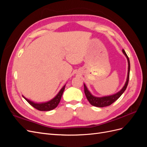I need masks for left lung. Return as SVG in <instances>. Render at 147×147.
<instances>
[{
	"label": "left lung",
	"mask_w": 147,
	"mask_h": 147,
	"mask_svg": "<svg viewBox=\"0 0 147 147\" xmlns=\"http://www.w3.org/2000/svg\"><path fill=\"white\" fill-rule=\"evenodd\" d=\"M123 53H124V55L126 56L128 62V72H127V80L126 82L125 83V84L123 86V88L120 90L119 92H118L116 94H115L113 95H111L109 96H104V97H95L94 96H92L91 92L88 91V88H86L85 84H84V93H85V95L88 100L89 101L90 103L95 107H107L110 105L112 104H113L114 102L116 101L119 97L122 95L123 93L124 92V91L126 90V89L127 86L128 82H129V72H130V62L129 59V57L127 55H126V53L124 50H122Z\"/></svg>",
	"instance_id": "8db88e82"
}]
</instances>
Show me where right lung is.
Wrapping results in <instances>:
<instances>
[{"label": "right lung", "mask_w": 147, "mask_h": 147, "mask_svg": "<svg viewBox=\"0 0 147 147\" xmlns=\"http://www.w3.org/2000/svg\"><path fill=\"white\" fill-rule=\"evenodd\" d=\"M65 86V84L63 88H62V89L59 91V92L57 93V94L53 99L50 100V101H48L47 102H44V103H35V102H34L32 101H30V100L26 99V97H24L23 96V97L30 105H32L33 107L37 109L38 110L50 111V110H53L54 109H55L57 106V105L59 104V102L61 100V99L62 95H63V92L64 91Z\"/></svg>", "instance_id": "add662e5"}]
</instances>
